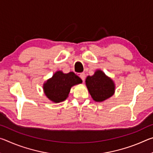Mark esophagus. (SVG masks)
<instances>
[{
  "label": "esophagus",
  "instance_id": "esophagus-1",
  "mask_svg": "<svg viewBox=\"0 0 153 153\" xmlns=\"http://www.w3.org/2000/svg\"><path fill=\"white\" fill-rule=\"evenodd\" d=\"M79 76L80 77V78L82 79V81L84 82L85 80V74L84 73H81L79 74Z\"/></svg>",
  "mask_w": 153,
  "mask_h": 153
}]
</instances>
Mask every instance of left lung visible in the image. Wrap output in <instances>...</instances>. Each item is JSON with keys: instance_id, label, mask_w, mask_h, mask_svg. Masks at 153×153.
Here are the masks:
<instances>
[{"instance_id": "8db88e82", "label": "left lung", "mask_w": 153, "mask_h": 153, "mask_svg": "<svg viewBox=\"0 0 153 153\" xmlns=\"http://www.w3.org/2000/svg\"><path fill=\"white\" fill-rule=\"evenodd\" d=\"M86 84L91 97L97 102L110 98L115 91L113 80L100 70H97L92 76H88Z\"/></svg>"}]
</instances>
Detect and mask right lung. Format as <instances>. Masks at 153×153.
<instances>
[{
    "mask_svg": "<svg viewBox=\"0 0 153 153\" xmlns=\"http://www.w3.org/2000/svg\"><path fill=\"white\" fill-rule=\"evenodd\" d=\"M82 80L74 72L63 74L59 71L53 75L44 85V91L46 97L52 101L60 102L68 97L71 88L79 84Z\"/></svg>",
    "mask_w": 153,
    "mask_h": 153,
    "instance_id": "obj_1",
    "label": "right lung"
}]
</instances>
